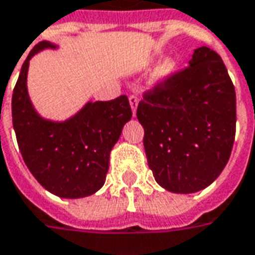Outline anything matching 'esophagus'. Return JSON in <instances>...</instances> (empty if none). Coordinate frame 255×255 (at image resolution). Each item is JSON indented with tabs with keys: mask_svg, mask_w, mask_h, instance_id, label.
<instances>
[{
	"mask_svg": "<svg viewBox=\"0 0 255 255\" xmlns=\"http://www.w3.org/2000/svg\"><path fill=\"white\" fill-rule=\"evenodd\" d=\"M138 103H139V99H138V97H136V95H131V97H129V106H131V109H132L133 116H135V113H136Z\"/></svg>",
	"mask_w": 255,
	"mask_h": 255,
	"instance_id": "esophagus-1",
	"label": "esophagus"
}]
</instances>
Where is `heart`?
Segmentation results:
<instances>
[{"instance_id": "b5f03b06", "label": "heart", "mask_w": 255, "mask_h": 255, "mask_svg": "<svg viewBox=\"0 0 255 255\" xmlns=\"http://www.w3.org/2000/svg\"><path fill=\"white\" fill-rule=\"evenodd\" d=\"M172 72H174V63L170 62V60H167V62H164L163 65L158 67L154 78H156L157 81H163V80H165V78L168 77Z\"/></svg>"}]
</instances>
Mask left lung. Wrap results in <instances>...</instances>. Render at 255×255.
Segmentation results:
<instances>
[{
    "label": "left lung",
    "mask_w": 255,
    "mask_h": 255,
    "mask_svg": "<svg viewBox=\"0 0 255 255\" xmlns=\"http://www.w3.org/2000/svg\"><path fill=\"white\" fill-rule=\"evenodd\" d=\"M156 182L195 193L220 177L236 132V94L224 62L207 47L189 66L146 91L136 109Z\"/></svg>",
    "instance_id": "1"
}]
</instances>
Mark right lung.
<instances>
[{
	"label": "right lung",
	"mask_w": 255,
	"mask_h": 255,
	"mask_svg": "<svg viewBox=\"0 0 255 255\" xmlns=\"http://www.w3.org/2000/svg\"><path fill=\"white\" fill-rule=\"evenodd\" d=\"M45 48L41 41L24 60L12 94V123L22 157L30 172L53 195L80 199L101 189L109 170L110 150L131 120L126 95L108 102H88L66 122L42 119L27 92L28 62Z\"/></svg>",
	"instance_id": "1"
}]
</instances>
